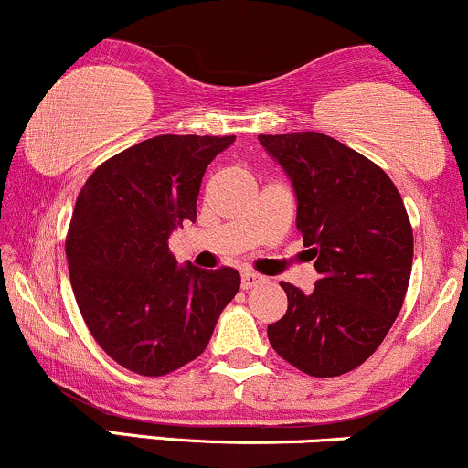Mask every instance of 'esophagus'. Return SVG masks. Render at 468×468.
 <instances>
[{
	"label": "esophagus",
	"instance_id": "34e87169",
	"mask_svg": "<svg viewBox=\"0 0 468 468\" xmlns=\"http://www.w3.org/2000/svg\"><path fill=\"white\" fill-rule=\"evenodd\" d=\"M261 282H264V277L257 275V272H250V271L241 272V290H250V288L260 286Z\"/></svg>",
	"mask_w": 468,
	"mask_h": 468
}]
</instances>
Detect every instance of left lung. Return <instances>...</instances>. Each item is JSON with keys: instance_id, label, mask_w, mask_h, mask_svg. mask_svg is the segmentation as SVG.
I'll return each instance as SVG.
<instances>
[{"instance_id": "left-lung-1", "label": "left lung", "mask_w": 468, "mask_h": 468, "mask_svg": "<svg viewBox=\"0 0 468 468\" xmlns=\"http://www.w3.org/2000/svg\"><path fill=\"white\" fill-rule=\"evenodd\" d=\"M260 143L292 180L297 230L319 272L310 294L282 282L288 310L268 325V341L316 378L352 372L405 302L413 261L405 204L378 165L325 133H260Z\"/></svg>"}]
</instances>
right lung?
<instances>
[{
	"label": "right lung",
	"mask_w": 468,
	"mask_h": 468,
	"mask_svg": "<svg viewBox=\"0 0 468 468\" xmlns=\"http://www.w3.org/2000/svg\"><path fill=\"white\" fill-rule=\"evenodd\" d=\"M235 136L149 138L112 155L85 180L66 255L74 299L107 356L141 376H165L208 346L239 272L178 266L169 235L196 222L208 163Z\"/></svg>",
	"instance_id": "1"
}]
</instances>
